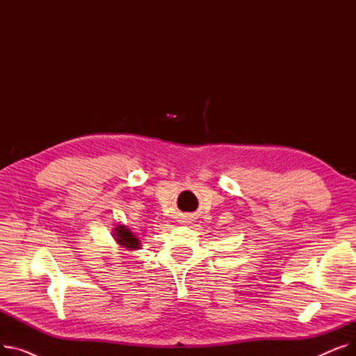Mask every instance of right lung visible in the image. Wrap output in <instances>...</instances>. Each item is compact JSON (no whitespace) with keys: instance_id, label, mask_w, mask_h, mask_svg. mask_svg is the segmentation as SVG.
<instances>
[{"instance_id":"right-lung-1","label":"right lung","mask_w":356,"mask_h":356,"mask_svg":"<svg viewBox=\"0 0 356 356\" xmlns=\"http://www.w3.org/2000/svg\"><path fill=\"white\" fill-rule=\"evenodd\" d=\"M114 238L122 248H127V250L140 248V239L125 225H117V228L114 229Z\"/></svg>"}]
</instances>
